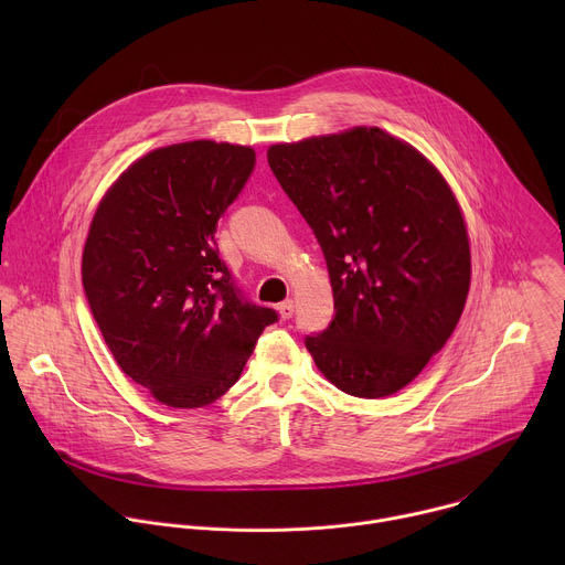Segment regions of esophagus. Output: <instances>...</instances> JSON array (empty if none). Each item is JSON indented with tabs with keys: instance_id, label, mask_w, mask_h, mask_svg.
Returning a JSON list of instances; mask_svg holds the SVG:
<instances>
[{
	"instance_id": "34e87169",
	"label": "esophagus",
	"mask_w": 565,
	"mask_h": 565,
	"mask_svg": "<svg viewBox=\"0 0 565 565\" xmlns=\"http://www.w3.org/2000/svg\"><path fill=\"white\" fill-rule=\"evenodd\" d=\"M277 310H279V315H281L284 319H288V317L295 312V301H292V299H286V301H281V303L277 306Z\"/></svg>"
}]
</instances>
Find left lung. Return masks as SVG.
<instances>
[{"instance_id": "8db88e82", "label": "left lung", "mask_w": 565, "mask_h": 565, "mask_svg": "<svg viewBox=\"0 0 565 565\" xmlns=\"http://www.w3.org/2000/svg\"><path fill=\"white\" fill-rule=\"evenodd\" d=\"M268 163L329 266L335 317L306 340L315 366L355 397L405 388L445 347L469 292V234L449 183L380 127L275 142Z\"/></svg>"}]
</instances>
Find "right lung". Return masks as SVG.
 I'll return each instance as SVG.
<instances>
[{
  "mask_svg": "<svg viewBox=\"0 0 565 565\" xmlns=\"http://www.w3.org/2000/svg\"><path fill=\"white\" fill-rule=\"evenodd\" d=\"M253 168L246 145L158 147L109 185L92 218L83 284L96 324L118 366L166 407L212 405L277 321L238 297L214 241Z\"/></svg>",
  "mask_w": 565,
  "mask_h": 565,
  "instance_id": "1",
  "label": "right lung"
}]
</instances>
